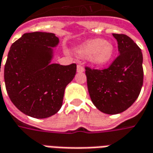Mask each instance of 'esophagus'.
<instances>
[{
  "label": "esophagus",
  "mask_w": 153,
  "mask_h": 153,
  "mask_svg": "<svg viewBox=\"0 0 153 153\" xmlns=\"http://www.w3.org/2000/svg\"><path fill=\"white\" fill-rule=\"evenodd\" d=\"M76 71L77 72H85V68L81 64H78L77 68H76Z\"/></svg>",
  "instance_id": "esophagus-1"
}]
</instances>
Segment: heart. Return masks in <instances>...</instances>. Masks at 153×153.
<instances>
[{
    "label": "heart",
    "mask_w": 153,
    "mask_h": 153,
    "mask_svg": "<svg viewBox=\"0 0 153 153\" xmlns=\"http://www.w3.org/2000/svg\"><path fill=\"white\" fill-rule=\"evenodd\" d=\"M81 57L88 58L90 63L97 66L105 65L114 54V47L111 42L102 39H93L85 41L77 49Z\"/></svg>",
    "instance_id": "1"
}]
</instances>
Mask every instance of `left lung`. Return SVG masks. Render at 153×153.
Listing matches in <instances>:
<instances>
[{
    "mask_svg": "<svg viewBox=\"0 0 153 153\" xmlns=\"http://www.w3.org/2000/svg\"><path fill=\"white\" fill-rule=\"evenodd\" d=\"M112 36L117 41L119 55L109 68H85L88 91L94 105L106 114H118L135 102L143 81V53L125 34Z\"/></svg>",
    "mask_w": 153,
    "mask_h": 153,
    "instance_id": "obj_1",
    "label": "left lung"
}]
</instances>
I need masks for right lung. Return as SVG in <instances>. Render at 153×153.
I'll return each mask as SVG.
<instances>
[{
    "label": "right lung",
    "instance_id": "add662e5",
    "mask_svg": "<svg viewBox=\"0 0 153 153\" xmlns=\"http://www.w3.org/2000/svg\"><path fill=\"white\" fill-rule=\"evenodd\" d=\"M59 43L53 33L28 32L13 43L8 53L6 91L14 105L29 117L42 119L59 112L66 86L76 75V63H51L53 48Z\"/></svg>",
    "mask_w": 153,
    "mask_h": 153
}]
</instances>
